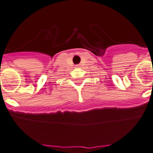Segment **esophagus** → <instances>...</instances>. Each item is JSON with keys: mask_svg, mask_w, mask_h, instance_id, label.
I'll use <instances>...</instances> for the list:
<instances>
[{"mask_svg": "<svg viewBox=\"0 0 153 153\" xmlns=\"http://www.w3.org/2000/svg\"><path fill=\"white\" fill-rule=\"evenodd\" d=\"M76 67H79V65H77Z\"/></svg>", "mask_w": 153, "mask_h": 153, "instance_id": "obj_1", "label": "esophagus"}]
</instances>
